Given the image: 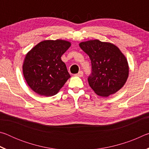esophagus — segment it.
Returning <instances> with one entry per match:
<instances>
[{
    "label": "esophagus",
    "instance_id": "esophagus-1",
    "mask_svg": "<svg viewBox=\"0 0 149 149\" xmlns=\"http://www.w3.org/2000/svg\"><path fill=\"white\" fill-rule=\"evenodd\" d=\"M75 76H78V77H82L83 75H84V72H83L82 71H80V72H79L78 74H75Z\"/></svg>",
    "mask_w": 149,
    "mask_h": 149
}]
</instances>
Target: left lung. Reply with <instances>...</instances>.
<instances>
[{
    "instance_id": "obj_1",
    "label": "left lung",
    "mask_w": 149,
    "mask_h": 149,
    "mask_svg": "<svg viewBox=\"0 0 149 149\" xmlns=\"http://www.w3.org/2000/svg\"><path fill=\"white\" fill-rule=\"evenodd\" d=\"M79 47L91 62L92 71L88 82L96 94L107 97L124 85L129 75V65L118 47L97 39L80 42Z\"/></svg>"
}]
</instances>
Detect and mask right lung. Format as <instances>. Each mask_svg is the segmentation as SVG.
Returning a JSON list of instances; mask_svg holds the SVG:
<instances>
[{
  "mask_svg": "<svg viewBox=\"0 0 149 149\" xmlns=\"http://www.w3.org/2000/svg\"><path fill=\"white\" fill-rule=\"evenodd\" d=\"M71 43L64 40H45L27 52L23 74L29 87L37 94L51 97L57 94L70 77L62 55Z\"/></svg>",
  "mask_w": 149,
  "mask_h": 149,
  "instance_id": "add662e5",
  "label": "right lung"
}]
</instances>
